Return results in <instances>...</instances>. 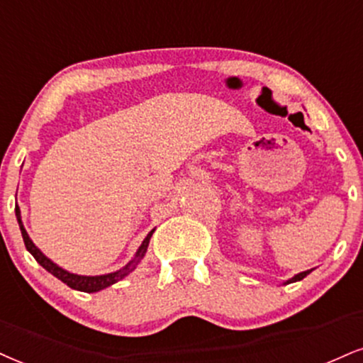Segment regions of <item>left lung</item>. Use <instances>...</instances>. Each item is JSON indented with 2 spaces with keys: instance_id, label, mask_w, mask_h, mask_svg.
Instances as JSON below:
<instances>
[{
  "instance_id": "1",
  "label": "left lung",
  "mask_w": 363,
  "mask_h": 363,
  "mask_svg": "<svg viewBox=\"0 0 363 363\" xmlns=\"http://www.w3.org/2000/svg\"><path fill=\"white\" fill-rule=\"evenodd\" d=\"M313 270V269H311ZM311 270H304V272H301V274H298V276H294L291 279V281H287V282H296V281H301V279H304L308 276V274H311Z\"/></svg>"
}]
</instances>
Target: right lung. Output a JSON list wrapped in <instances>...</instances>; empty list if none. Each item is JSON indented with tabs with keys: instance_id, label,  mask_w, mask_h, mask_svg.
<instances>
[{
	"instance_id": "right-lung-1",
	"label": "right lung",
	"mask_w": 363,
	"mask_h": 363,
	"mask_svg": "<svg viewBox=\"0 0 363 363\" xmlns=\"http://www.w3.org/2000/svg\"><path fill=\"white\" fill-rule=\"evenodd\" d=\"M15 213H16V220H18V225H20V230H21V237H23L25 247H27V250H28L30 253H32L33 259L37 260L38 264H40L42 267L47 270V272H50L52 276H55L57 279H59V281H62L64 284H67V286L71 287V289L82 291V292H98V291L104 289V287H110L111 284L121 281V279L128 276V274L132 272V270H135V267H137L138 262L143 259V255H145V252H147L148 242H150L152 233H154V230H152L150 233L147 235V238L143 240L142 247L138 248V252H137V255H135V259H133L132 262H130V264L126 265V267L116 270V272H113V274H106V276H94V277L77 276V274H71V272H67V270L60 269L59 265H55L54 262L47 259V257L43 255V253H42L40 250H38L37 247L33 245V242H32V240H30V237H28L27 230L23 228V223H21V216H20V208H18V204H16V206H15Z\"/></svg>"
}]
</instances>
